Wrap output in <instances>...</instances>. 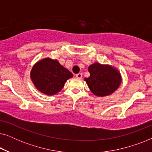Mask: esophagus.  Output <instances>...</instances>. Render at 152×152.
I'll use <instances>...</instances> for the list:
<instances>
[{
	"label": "esophagus",
	"mask_w": 152,
	"mask_h": 152,
	"mask_svg": "<svg viewBox=\"0 0 152 152\" xmlns=\"http://www.w3.org/2000/svg\"><path fill=\"white\" fill-rule=\"evenodd\" d=\"M76 77L79 78V79H82V73H78L76 75Z\"/></svg>",
	"instance_id": "esophagus-1"
}]
</instances>
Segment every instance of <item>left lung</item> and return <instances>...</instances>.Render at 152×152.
<instances>
[{
    "instance_id": "obj_1",
    "label": "left lung",
    "mask_w": 152,
    "mask_h": 152,
    "mask_svg": "<svg viewBox=\"0 0 152 152\" xmlns=\"http://www.w3.org/2000/svg\"><path fill=\"white\" fill-rule=\"evenodd\" d=\"M90 77L84 78L91 92L96 96L105 97L117 90L121 84L122 77L119 70L111 65L97 62L88 67Z\"/></svg>"
}]
</instances>
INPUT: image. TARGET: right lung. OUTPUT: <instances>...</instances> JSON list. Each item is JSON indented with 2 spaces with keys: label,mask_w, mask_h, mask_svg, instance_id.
Wrapping results in <instances>:
<instances>
[{
  "label": "right lung",
  "mask_w": 152,
  "mask_h": 152,
  "mask_svg": "<svg viewBox=\"0 0 152 152\" xmlns=\"http://www.w3.org/2000/svg\"><path fill=\"white\" fill-rule=\"evenodd\" d=\"M73 75L57 59L45 58L37 61L30 72L31 80L41 93L53 95L63 88L65 82Z\"/></svg>",
  "instance_id": "obj_1"
}]
</instances>
